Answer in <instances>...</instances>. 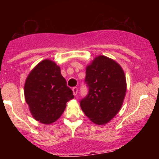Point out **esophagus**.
<instances>
[{
    "label": "esophagus",
    "instance_id": "obj_1",
    "mask_svg": "<svg viewBox=\"0 0 159 159\" xmlns=\"http://www.w3.org/2000/svg\"><path fill=\"white\" fill-rule=\"evenodd\" d=\"M72 91H73L74 95H77V94H78V88L74 87L73 89H72Z\"/></svg>",
    "mask_w": 159,
    "mask_h": 159
}]
</instances>
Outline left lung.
Wrapping results in <instances>:
<instances>
[{"instance_id":"left-lung-1","label":"left lung","mask_w":159,"mask_h":159,"mask_svg":"<svg viewBox=\"0 0 159 159\" xmlns=\"http://www.w3.org/2000/svg\"><path fill=\"white\" fill-rule=\"evenodd\" d=\"M89 94L80 101L84 115L97 125L110 121L118 113L126 92V79L121 67L100 55L86 68Z\"/></svg>"}]
</instances>
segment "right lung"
<instances>
[{"instance_id": "1", "label": "right lung", "mask_w": 159, "mask_h": 159, "mask_svg": "<svg viewBox=\"0 0 159 159\" xmlns=\"http://www.w3.org/2000/svg\"><path fill=\"white\" fill-rule=\"evenodd\" d=\"M25 97L36 121L49 125L57 121L74 98L72 90L51 60L42 61L30 72L25 84Z\"/></svg>"}]
</instances>
